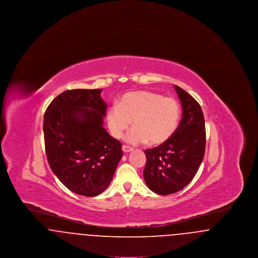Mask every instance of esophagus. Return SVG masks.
<instances>
[{
	"instance_id": "esophagus-1",
	"label": "esophagus",
	"mask_w": 258,
	"mask_h": 258,
	"mask_svg": "<svg viewBox=\"0 0 258 258\" xmlns=\"http://www.w3.org/2000/svg\"><path fill=\"white\" fill-rule=\"evenodd\" d=\"M122 149H123V153H130V152H132L134 149L132 147H128V146H126V145H123V147H122Z\"/></svg>"
}]
</instances>
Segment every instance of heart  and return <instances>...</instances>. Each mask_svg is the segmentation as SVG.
Listing matches in <instances>:
<instances>
[{"label": "heart", "mask_w": 258, "mask_h": 258, "mask_svg": "<svg viewBox=\"0 0 258 258\" xmlns=\"http://www.w3.org/2000/svg\"><path fill=\"white\" fill-rule=\"evenodd\" d=\"M180 117L181 106L176 98L138 91L124 94L118 105H111L106 112V123L111 135L120 139L133 121L135 127L125 137L128 143L140 144L149 140L150 144L159 145L171 138Z\"/></svg>", "instance_id": "1"}]
</instances>
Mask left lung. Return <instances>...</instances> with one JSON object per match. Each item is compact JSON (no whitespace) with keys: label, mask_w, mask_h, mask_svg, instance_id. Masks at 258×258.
<instances>
[{"label":"left lung","mask_w":258,"mask_h":258,"mask_svg":"<svg viewBox=\"0 0 258 258\" xmlns=\"http://www.w3.org/2000/svg\"><path fill=\"white\" fill-rule=\"evenodd\" d=\"M183 115L176 132L166 142L145 151V183L160 196L175 194L191 182L203 160L206 145L205 120L195 98L174 86Z\"/></svg>","instance_id":"left-lung-1"}]
</instances>
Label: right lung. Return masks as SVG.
<instances>
[{
  "label": "right lung",
  "instance_id": "right-lung-1",
  "mask_svg": "<svg viewBox=\"0 0 258 258\" xmlns=\"http://www.w3.org/2000/svg\"><path fill=\"white\" fill-rule=\"evenodd\" d=\"M101 90H68L44 113L50 168L74 194L97 197L110 184L123 157L122 144L103 127L107 104Z\"/></svg>",
  "mask_w": 258,
  "mask_h": 258
}]
</instances>
